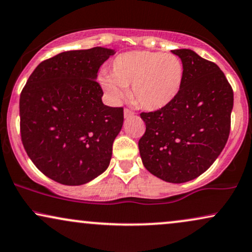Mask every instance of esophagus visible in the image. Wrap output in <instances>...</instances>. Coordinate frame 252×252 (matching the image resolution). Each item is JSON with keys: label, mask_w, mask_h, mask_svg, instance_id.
<instances>
[{"label": "esophagus", "mask_w": 252, "mask_h": 252, "mask_svg": "<svg viewBox=\"0 0 252 252\" xmlns=\"http://www.w3.org/2000/svg\"><path fill=\"white\" fill-rule=\"evenodd\" d=\"M133 116H134V112L133 111L128 110V108H125V110H124V117H125L126 119H128V118H131Z\"/></svg>", "instance_id": "1"}]
</instances>
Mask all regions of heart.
<instances>
[{"label":"heart","instance_id":"obj_1","mask_svg":"<svg viewBox=\"0 0 252 252\" xmlns=\"http://www.w3.org/2000/svg\"><path fill=\"white\" fill-rule=\"evenodd\" d=\"M185 67L178 56L154 51H129L112 62L110 77L100 84L113 99L124 97L131 86V98L138 106L155 111L169 105L181 90Z\"/></svg>","mask_w":252,"mask_h":252}]
</instances>
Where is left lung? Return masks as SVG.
Listing matches in <instances>:
<instances>
[{"instance_id": "1", "label": "left lung", "mask_w": 252, "mask_h": 252, "mask_svg": "<svg viewBox=\"0 0 252 252\" xmlns=\"http://www.w3.org/2000/svg\"><path fill=\"white\" fill-rule=\"evenodd\" d=\"M181 58L185 77L169 105L142 112L146 132L139 140L142 163L163 181L196 179L214 163L230 133L234 92L221 69L189 49Z\"/></svg>"}]
</instances>
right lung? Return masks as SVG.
<instances>
[{"label": "right lung", "instance_id": "right-lung-1", "mask_svg": "<svg viewBox=\"0 0 252 252\" xmlns=\"http://www.w3.org/2000/svg\"><path fill=\"white\" fill-rule=\"evenodd\" d=\"M112 55L101 46L62 52L43 61L21 92L24 150L40 172L62 185L90 182L110 164L124 108L102 104L95 78Z\"/></svg>", "mask_w": 252, "mask_h": 252}]
</instances>
